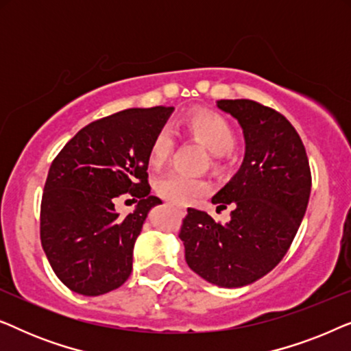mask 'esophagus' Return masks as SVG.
Instances as JSON below:
<instances>
[{
    "label": "esophagus",
    "mask_w": 351,
    "mask_h": 351,
    "mask_svg": "<svg viewBox=\"0 0 351 351\" xmlns=\"http://www.w3.org/2000/svg\"><path fill=\"white\" fill-rule=\"evenodd\" d=\"M177 210H179L180 215H185L186 214V209L185 208H177Z\"/></svg>",
    "instance_id": "esophagus-1"
}]
</instances>
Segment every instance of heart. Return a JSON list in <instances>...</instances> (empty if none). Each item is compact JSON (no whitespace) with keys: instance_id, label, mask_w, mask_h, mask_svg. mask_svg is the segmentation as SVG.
Returning <instances> with one entry per match:
<instances>
[{"instance_id":"heart-1","label":"heart","mask_w":351,"mask_h":351,"mask_svg":"<svg viewBox=\"0 0 351 351\" xmlns=\"http://www.w3.org/2000/svg\"><path fill=\"white\" fill-rule=\"evenodd\" d=\"M184 128L190 136L203 143L215 156L228 155L237 143V136H234L232 124L219 113L206 112V110L190 113L184 119ZM171 152V132L167 129H160L152 138L150 148H148V165L153 169H161L166 165ZM156 191L172 204L189 206L203 198L209 191V185L208 182L198 179V177L172 172V174L162 176L156 182Z\"/></svg>"}]
</instances>
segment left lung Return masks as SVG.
<instances>
[{"instance_id": "left-lung-1", "label": "left lung", "mask_w": 351, "mask_h": 351, "mask_svg": "<svg viewBox=\"0 0 351 351\" xmlns=\"http://www.w3.org/2000/svg\"><path fill=\"white\" fill-rule=\"evenodd\" d=\"M239 123L244 158L237 174L213 196L232 204V219L217 223L189 208L179 238L196 275L220 287H243L271 271L289 249L310 199L311 174L294 126L254 100H217Z\"/></svg>"}]
</instances>
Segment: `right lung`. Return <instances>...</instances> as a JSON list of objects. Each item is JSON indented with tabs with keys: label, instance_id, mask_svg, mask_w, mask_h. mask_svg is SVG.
I'll list each match as a JSON object with an SVG mask.
<instances>
[{
	"label": "right lung",
	"instance_id": "1",
	"mask_svg": "<svg viewBox=\"0 0 351 351\" xmlns=\"http://www.w3.org/2000/svg\"><path fill=\"white\" fill-rule=\"evenodd\" d=\"M174 107L129 108L88 124L52 161L41 201V244L57 278L81 295L117 289L132 271V251L148 213V148ZM136 209L121 218L114 199Z\"/></svg>",
	"mask_w": 351,
	"mask_h": 351
}]
</instances>
